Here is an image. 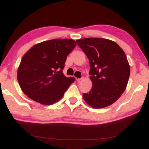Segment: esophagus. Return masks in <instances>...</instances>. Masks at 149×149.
<instances>
[{"instance_id":"obj_1","label":"esophagus","mask_w":149,"mask_h":149,"mask_svg":"<svg viewBox=\"0 0 149 149\" xmlns=\"http://www.w3.org/2000/svg\"><path fill=\"white\" fill-rule=\"evenodd\" d=\"M83 79V78H81V79H77V82H78V83H81V81H82Z\"/></svg>"}]
</instances>
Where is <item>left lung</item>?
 Returning a JSON list of instances; mask_svg holds the SVG:
<instances>
[{"instance_id":"left-lung-1","label":"left lung","mask_w":149,"mask_h":149,"mask_svg":"<svg viewBox=\"0 0 149 149\" xmlns=\"http://www.w3.org/2000/svg\"><path fill=\"white\" fill-rule=\"evenodd\" d=\"M76 41L90 64L92 88L83 93L84 100L94 109L115 102L125 90L130 77L125 52L115 42L106 38H85Z\"/></svg>"}]
</instances>
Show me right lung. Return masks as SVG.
Segmentation results:
<instances>
[{
	"instance_id": "right-lung-1",
	"label": "right lung",
	"mask_w": 149,
	"mask_h": 149,
	"mask_svg": "<svg viewBox=\"0 0 149 149\" xmlns=\"http://www.w3.org/2000/svg\"><path fill=\"white\" fill-rule=\"evenodd\" d=\"M77 43L72 39L46 40L32 47L22 58L17 80L22 90L34 101L51 105L62 98L74 77L63 74L67 56Z\"/></svg>"
}]
</instances>
